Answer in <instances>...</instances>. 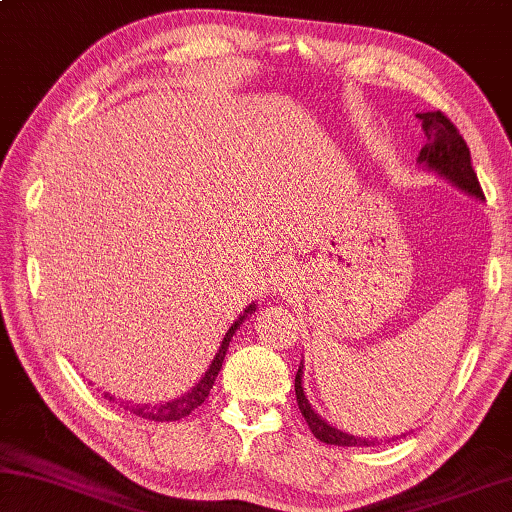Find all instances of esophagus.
I'll list each match as a JSON object with an SVG mask.
<instances>
[{
  "label": "esophagus",
  "mask_w": 512,
  "mask_h": 512,
  "mask_svg": "<svg viewBox=\"0 0 512 512\" xmlns=\"http://www.w3.org/2000/svg\"><path fill=\"white\" fill-rule=\"evenodd\" d=\"M291 280H293V273H291V268H282V271L277 273L275 286H280V291H282V288H284L286 284H291Z\"/></svg>",
  "instance_id": "esophagus-1"
}]
</instances>
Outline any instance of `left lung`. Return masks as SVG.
I'll list each match as a JSON object with an SVG mask.
<instances>
[{"label":"left lung","mask_w":512,"mask_h":512,"mask_svg":"<svg viewBox=\"0 0 512 512\" xmlns=\"http://www.w3.org/2000/svg\"><path fill=\"white\" fill-rule=\"evenodd\" d=\"M418 120L423 123L427 143L421 150L418 161L425 163L430 170L439 172L445 179L452 181L457 188L463 192L472 194V197L483 199V190L477 179V172L472 170L470 163V147L463 141L459 129L454 127L452 120L443 114V111H425V114H416ZM295 396H297V407L304 416V421L309 423V430L313 432L315 439L329 445H374V439H360V436H351L336 430L322 421V418L311 410L309 401H306L304 389H302V369H297L295 376Z\"/></svg>","instance_id":"1"}]
</instances>
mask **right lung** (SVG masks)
Segmentation results:
<instances>
[{"mask_svg": "<svg viewBox=\"0 0 512 512\" xmlns=\"http://www.w3.org/2000/svg\"><path fill=\"white\" fill-rule=\"evenodd\" d=\"M253 309H255V306L250 304L248 309H246V313H250ZM241 320H244V318H239L228 329L226 338H224V342H221V347H219L217 358L212 360V365L206 371V376L199 380V385L194 387L190 394H185L181 398H176V401L165 403V405H138V403H125L123 401V403H120V407H123V410H127V412H132L134 416L147 418V421H154V423H170V421H179V418L188 416L194 410V407H199L208 398L210 389H212V385H215V378H217L219 369H221V362H224V358H226V351H228V345H230V340H232V333L237 331ZM105 398H107V401H114V396H109V394H105Z\"/></svg>", "mask_w": 512, "mask_h": 512, "instance_id": "obj_1", "label": "right lung"}]
</instances>
